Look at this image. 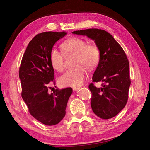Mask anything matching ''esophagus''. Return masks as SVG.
<instances>
[{"label": "esophagus", "instance_id": "1", "mask_svg": "<svg viewBox=\"0 0 150 150\" xmlns=\"http://www.w3.org/2000/svg\"><path fill=\"white\" fill-rule=\"evenodd\" d=\"M79 88H72V90H73V91H76L77 90H78Z\"/></svg>", "mask_w": 150, "mask_h": 150}]
</instances>
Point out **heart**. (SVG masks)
<instances>
[{
  "label": "heart",
  "instance_id": "heart-1",
  "mask_svg": "<svg viewBox=\"0 0 150 150\" xmlns=\"http://www.w3.org/2000/svg\"><path fill=\"white\" fill-rule=\"evenodd\" d=\"M62 51L65 55L75 54V66H78L66 72L58 79L61 87H78L86 79V72L84 68L92 69L99 60V51L97 46L88 42L82 38L73 37L67 39L61 45ZM50 62L54 69L62 72L64 68L63 54L56 49L50 52Z\"/></svg>",
  "mask_w": 150,
  "mask_h": 150
}]
</instances>
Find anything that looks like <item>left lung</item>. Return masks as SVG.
<instances>
[{"label": "left lung", "instance_id": "8db88e82", "mask_svg": "<svg viewBox=\"0 0 150 150\" xmlns=\"http://www.w3.org/2000/svg\"><path fill=\"white\" fill-rule=\"evenodd\" d=\"M72 34L86 35L94 40L99 51V61L93 82H102L101 88L89 85L92 93L91 106L101 119L116 116L128 101L131 84L129 61L121 46L108 32L98 29L76 30Z\"/></svg>", "mask_w": 150, "mask_h": 150}]
</instances>
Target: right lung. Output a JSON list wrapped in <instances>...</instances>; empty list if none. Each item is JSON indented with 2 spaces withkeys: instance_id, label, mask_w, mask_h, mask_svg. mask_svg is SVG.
I'll return each instance as SVG.
<instances>
[{
  "instance_id": "1",
  "label": "right lung",
  "mask_w": 150,
  "mask_h": 150,
  "mask_svg": "<svg viewBox=\"0 0 150 150\" xmlns=\"http://www.w3.org/2000/svg\"><path fill=\"white\" fill-rule=\"evenodd\" d=\"M66 34L50 31L36 35L27 47L19 67L22 98L30 114L48 126L58 124L64 118L72 93L71 88L48 93L49 85L54 77L50 52L55 43Z\"/></svg>"
}]
</instances>
